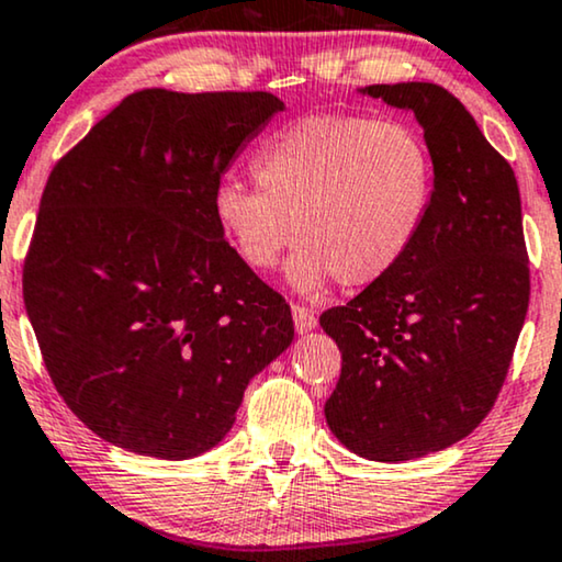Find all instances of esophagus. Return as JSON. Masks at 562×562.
<instances>
[{"mask_svg":"<svg viewBox=\"0 0 562 562\" xmlns=\"http://www.w3.org/2000/svg\"><path fill=\"white\" fill-rule=\"evenodd\" d=\"M291 315H294V325H296V333H307V330H315L317 327V315L312 307H304V304H294L291 307Z\"/></svg>","mask_w":562,"mask_h":562,"instance_id":"obj_1","label":"esophagus"}]
</instances>
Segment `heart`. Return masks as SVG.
Segmentation results:
<instances>
[{"mask_svg":"<svg viewBox=\"0 0 562 562\" xmlns=\"http://www.w3.org/2000/svg\"><path fill=\"white\" fill-rule=\"evenodd\" d=\"M250 188L224 180L214 216L255 271L279 263L299 237L289 281L315 291L335 276L346 289L384 279L424 229L434 199V157L403 121L304 115L255 157Z\"/></svg>","mask_w":562,"mask_h":562,"instance_id":"heart-1","label":"heart"}]
</instances>
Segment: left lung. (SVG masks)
I'll list each match as a JSON object with an SVG mask.
<instances>
[{"label": "left lung", "instance_id": "obj_1", "mask_svg": "<svg viewBox=\"0 0 562 562\" xmlns=\"http://www.w3.org/2000/svg\"><path fill=\"white\" fill-rule=\"evenodd\" d=\"M424 126L436 183L397 268L319 315L344 367L325 418L353 454L405 462L441 451L491 413L529 307V258L512 165L434 82L361 90Z\"/></svg>", "mask_w": 562, "mask_h": 562}]
</instances>
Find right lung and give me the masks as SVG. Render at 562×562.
<instances>
[{
  "label": "right lung",
  "instance_id": "obj_1",
  "mask_svg": "<svg viewBox=\"0 0 562 562\" xmlns=\"http://www.w3.org/2000/svg\"><path fill=\"white\" fill-rule=\"evenodd\" d=\"M281 111L271 92L138 90L50 170L25 310L56 392L100 439L203 454L294 340L286 299L214 216L222 175Z\"/></svg>",
  "mask_w": 562,
  "mask_h": 562
}]
</instances>
